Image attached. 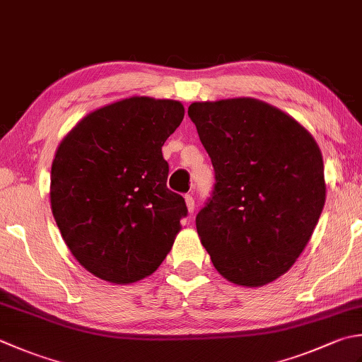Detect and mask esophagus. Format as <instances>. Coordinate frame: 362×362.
Returning a JSON list of instances; mask_svg holds the SVG:
<instances>
[{
	"label": "esophagus",
	"mask_w": 362,
	"mask_h": 362,
	"mask_svg": "<svg viewBox=\"0 0 362 362\" xmlns=\"http://www.w3.org/2000/svg\"><path fill=\"white\" fill-rule=\"evenodd\" d=\"M185 204H187L188 214H193V211H194V197L191 194H187L185 196Z\"/></svg>",
	"instance_id": "esophagus-1"
}]
</instances>
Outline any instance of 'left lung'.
Listing matches in <instances>:
<instances>
[{
	"label": "left lung",
	"mask_w": 362,
	"mask_h": 362,
	"mask_svg": "<svg viewBox=\"0 0 362 362\" xmlns=\"http://www.w3.org/2000/svg\"><path fill=\"white\" fill-rule=\"evenodd\" d=\"M188 115L215 168L196 229L216 272L262 287L288 272L327 199L320 147L298 120L252 97L194 102Z\"/></svg>",
	"instance_id": "left-lung-1"
}]
</instances>
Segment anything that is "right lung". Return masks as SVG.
Listing matches in <instances>:
<instances>
[{"mask_svg":"<svg viewBox=\"0 0 362 362\" xmlns=\"http://www.w3.org/2000/svg\"><path fill=\"white\" fill-rule=\"evenodd\" d=\"M183 116L177 100L127 97L90 111L56 148L54 221L78 264L95 278L133 284L171 251L187 205L166 188L161 147Z\"/></svg>","mask_w":362,"mask_h":362,"instance_id":"add662e5","label":"right lung"}]
</instances>
